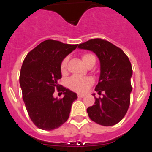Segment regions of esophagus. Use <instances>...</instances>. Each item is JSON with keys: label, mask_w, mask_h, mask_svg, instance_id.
<instances>
[{"label": "esophagus", "mask_w": 152, "mask_h": 152, "mask_svg": "<svg viewBox=\"0 0 152 152\" xmlns=\"http://www.w3.org/2000/svg\"><path fill=\"white\" fill-rule=\"evenodd\" d=\"M84 95H82V94H78V98H80V99H81V98H83Z\"/></svg>", "instance_id": "obj_1"}]
</instances>
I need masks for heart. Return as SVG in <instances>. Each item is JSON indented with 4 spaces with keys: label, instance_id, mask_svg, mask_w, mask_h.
<instances>
[{
    "label": "heart",
    "instance_id": "obj_1",
    "mask_svg": "<svg viewBox=\"0 0 152 152\" xmlns=\"http://www.w3.org/2000/svg\"><path fill=\"white\" fill-rule=\"evenodd\" d=\"M83 63L86 64V66L88 67L91 64V62H95V57L94 55L91 53H86L82 57ZM68 57H65L62 61L61 64V71L62 73L66 72L67 64H68ZM94 83L92 78L91 77H78V76H72L71 78L69 79L67 82V85L72 91H76L78 93H83L90 88Z\"/></svg>",
    "mask_w": 152,
    "mask_h": 152
}]
</instances>
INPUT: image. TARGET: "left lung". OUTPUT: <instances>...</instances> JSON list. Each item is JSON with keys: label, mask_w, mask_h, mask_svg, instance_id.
Returning <instances> with one entry per match:
<instances>
[{"label": "left lung", "mask_w": 152, "mask_h": 152, "mask_svg": "<svg viewBox=\"0 0 152 152\" xmlns=\"http://www.w3.org/2000/svg\"><path fill=\"white\" fill-rule=\"evenodd\" d=\"M79 49L95 53L100 62V76L95 91L102 98L87 109L89 118L99 125L111 126L121 121L130 103L132 65L122 50L100 39L88 40ZM95 96V94H93Z\"/></svg>", "instance_id": "left-lung-1"}]
</instances>
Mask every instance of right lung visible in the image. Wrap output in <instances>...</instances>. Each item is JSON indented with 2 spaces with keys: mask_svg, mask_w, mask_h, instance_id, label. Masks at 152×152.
Listing matches in <instances>:
<instances>
[{
  "mask_svg": "<svg viewBox=\"0 0 152 152\" xmlns=\"http://www.w3.org/2000/svg\"><path fill=\"white\" fill-rule=\"evenodd\" d=\"M77 46L49 39L28 53L23 61L20 75L23 99L31 121L41 129L50 131L63 125L77 99L76 93L58 84L62 61ZM56 89L63 91L61 100L52 95Z\"/></svg>",
  "mask_w": 152,
  "mask_h": 152,
  "instance_id": "1",
  "label": "right lung"
}]
</instances>
